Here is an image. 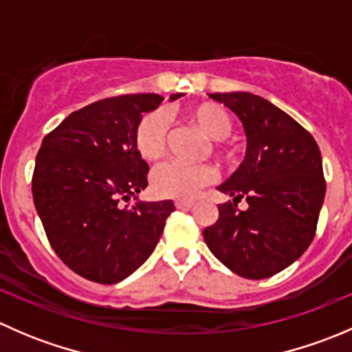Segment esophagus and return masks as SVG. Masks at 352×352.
Segmentation results:
<instances>
[{
	"mask_svg": "<svg viewBox=\"0 0 352 352\" xmlns=\"http://www.w3.org/2000/svg\"><path fill=\"white\" fill-rule=\"evenodd\" d=\"M194 206L192 201H175L177 209H190Z\"/></svg>",
	"mask_w": 352,
	"mask_h": 352,
	"instance_id": "esophagus-1",
	"label": "esophagus"
}]
</instances>
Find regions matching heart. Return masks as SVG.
<instances>
[{
    "mask_svg": "<svg viewBox=\"0 0 352 352\" xmlns=\"http://www.w3.org/2000/svg\"><path fill=\"white\" fill-rule=\"evenodd\" d=\"M186 119L196 126L209 140L221 141L230 136L233 120L228 110L218 104H201L187 110ZM168 120L162 110H151L144 113L134 127L133 143L138 155L148 163L158 162L166 150ZM218 172L209 163L186 165L179 162H168L158 166L151 173V189L158 197L189 201L201 192L204 187L212 184Z\"/></svg>",
    "mask_w": 352,
    "mask_h": 352,
    "instance_id": "b5f03b06",
    "label": "heart"
}]
</instances>
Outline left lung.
Masks as SVG:
<instances>
[{"instance_id": "1", "label": "left lung", "mask_w": 352, "mask_h": 352, "mask_svg": "<svg viewBox=\"0 0 352 352\" xmlns=\"http://www.w3.org/2000/svg\"><path fill=\"white\" fill-rule=\"evenodd\" d=\"M242 122L247 153L219 192L218 221L204 228L209 250L247 279L278 274L303 255L317 230L325 197L317 141L285 110L248 91L211 94ZM245 198L249 208L239 212Z\"/></svg>"}]
</instances>
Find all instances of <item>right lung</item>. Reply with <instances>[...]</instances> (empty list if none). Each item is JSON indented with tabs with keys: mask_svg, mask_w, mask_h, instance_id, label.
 I'll list each match as a JSON object with an SVG mask.
<instances>
[{
	"mask_svg": "<svg viewBox=\"0 0 352 352\" xmlns=\"http://www.w3.org/2000/svg\"><path fill=\"white\" fill-rule=\"evenodd\" d=\"M184 94L170 95V102ZM162 95H120L69 113L42 141L32 194L56 254L85 279L116 285L146 262L175 211L172 201H140L148 163L134 127ZM135 197V204L124 206Z\"/></svg>",
	"mask_w": 352,
	"mask_h": 352,
	"instance_id": "add662e5",
	"label": "right lung"
}]
</instances>
